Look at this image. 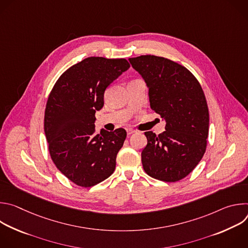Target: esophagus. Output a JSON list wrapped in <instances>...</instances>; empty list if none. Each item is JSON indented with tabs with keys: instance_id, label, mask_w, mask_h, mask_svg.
<instances>
[{
	"instance_id": "34e87169",
	"label": "esophagus",
	"mask_w": 248,
	"mask_h": 248,
	"mask_svg": "<svg viewBox=\"0 0 248 248\" xmlns=\"http://www.w3.org/2000/svg\"><path fill=\"white\" fill-rule=\"evenodd\" d=\"M126 132H127V135H130V134L134 133L135 131H134L133 129H131V128H127V129H126Z\"/></svg>"
}]
</instances>
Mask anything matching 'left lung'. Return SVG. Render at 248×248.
Listing matches in <instances>:
<instances>
[{"mask_svg": "<svg viewBox=\"0 0 248 248\" xmlns=\"http://www.w3.org/2000/svg\"><path fill=\"white\" fill-rule=\"evenodd\" d=\"M128 61L146 83L151 108L166 122L163 133L145 132L143 169L156 180L178 182L206 150L209 112L203 90L187 68L166 58L145 55Z\"/></svg>", "mask_w": 248, "mask_h": 248, "instance_id": "obj_1", "label": "left lung"}]
</instances>
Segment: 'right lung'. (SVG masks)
<instances>
[{
  "instance_id": "add662e5",
  "label": "right lung",
  "mask_w": 248,
  "mask_h": 248,
  "mask_svg": "<svg viewBox=\"0 0 248 248\" xmlns=\"http://www.w3.org/2000/svg\"><path fill=\"white\" fill-rule=\"evenodd\" d=\"M124 59L89 57L70 66L54 85L45 110L44 130L51 158L66 178L93 186L114 172L126 131L95 132V113L104 93L129 68Z\"/></svg>"
}]
</instances>
